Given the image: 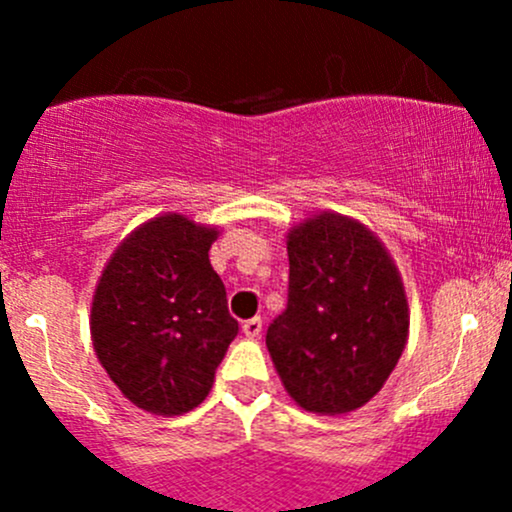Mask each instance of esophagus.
I'll return each mask as SVG.
<instances>
[{
    "instance_id": "esophagus-1",
    "label": "esophagus",
    "mask_w": 512,
    "mask_h": 512,
    "mask_svg": "<svg viewBox=\"0 0 512 512\" xmlns=\"http://www.w3.org/2000/svg\"><path fill=\"white\" fill-rule=\"evenodd\" d=\"M242 334L247 339H257L262 334V319L260 317H252L247 322H242Z\"/></svg>"
}]
</instances>
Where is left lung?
<instances>
[{"instance_id": "1", "label": "left lung", "mask_w": 512, "mask_h": 512, "mask_svg": "<svg viewBox=\"0 0 512 512\" xmlns=\"http://www.w3.org/2000/svg\"><path fill=\"white\" fill-rule=\"evenodd\" d=\"M289 302L267 352L289 399L319 416L369 404L409 342V297L384 242L352 215L322 210L287 232Z\"/></svg>"}]
</instances>
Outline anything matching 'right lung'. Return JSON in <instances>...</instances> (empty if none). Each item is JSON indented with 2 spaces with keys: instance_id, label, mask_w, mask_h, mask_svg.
Returning <instances> with one entry per match:
<instances>
[{
  "instance_id": "obj_1",
  "label": "right lung",
  "mask_w": 512,
  "mask_h": 512,
  "mask_svg": "<svg viewBox=\"0 0 512 512\" xmlns=\"http://www.w3.org/2000/svg\"><path fill=\"white\" fill-rule=\"evenodd\" d=\"M218 225L160 213L128 232L91 297V342L108 379L138 409L183 416L205 401L237 337L210 265Z\"/></svg>"
}]
</instances>
